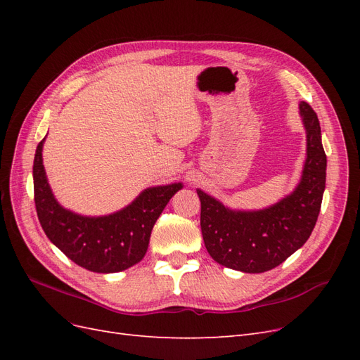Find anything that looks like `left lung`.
Here are the masks:
<instances>
[{
	"mask_svg": "<svg viewBox=\"0 0 360 360\" xmlns=\"http://www.w3.org/2000/svg\"><path fill=\"white\" fill-rule=\"evenodd\" d=\"M300 114L308 156L299 186L287 198L266 210L233 212L197 191L204 245L216 263L245 274H263L284 263L309 238L321 209L328 159L317 114L307 102H300Z\"/></svg>",
	"mask_w": 360,
	"mask_h": 360,
	"instance_id": "1",
	"label": "left lung"
}]
</instances>
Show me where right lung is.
<instances>
[{
    "instance_id": "obj_1",
    "label": "right lung",
    "mask_w": 360,
    "mask_h": 360,
    "mask_svg": "<svg viewBox=\"0 0 360 360\" xmlns=\"http://www.w3.org/2000/svg\"><path fill=\"white\" fill-rule=\"evenodd\" d=\"M41 139L34 156V202L49 240L73 263L97 274H115L144 258L153 225L180 183L146 189L126 209L103 217L64 210L49 189L41 162Z\"/></svg>"
}]
</instances>
